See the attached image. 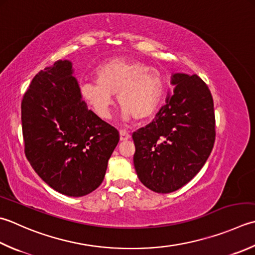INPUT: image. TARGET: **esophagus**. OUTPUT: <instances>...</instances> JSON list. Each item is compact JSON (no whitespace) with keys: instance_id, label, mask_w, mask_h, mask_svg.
Here are the masks:
<instances>
[{"instance_id":"34e87169","label":"esophagus","mask_w":255,"mask_h":255,"mask_svg":"<svg viewBox=\"0 0 255 255\" xmlns=\"http://www.w3.org/2000/svg\"><path fill=\"white\" fill-rule=\"evenodd\" d=\"M129 139H130V133L122 130L121 131V140L122 141H127V140H129Z\"/></svg>"}]
</instances>
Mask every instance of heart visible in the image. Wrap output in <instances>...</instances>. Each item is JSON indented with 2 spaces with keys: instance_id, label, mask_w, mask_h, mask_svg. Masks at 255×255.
<instances>
[{
  "instance_id": "obj_1",
  "label": "heart",
  "mask_w": 255,
  "mask_h": 255,
  "mask_svg": "<svg viewBox=\"0 0 255 255\" xmlns=\"http://www.w3.org/2000/svg\"><path fill=\"white\" fill-rule=\"evenodd\" d=\"M97 83L82 86V96L99 117H111L113 96L122 108L125 122L142 123L157 113L166 92L162 74L138 59H111L99 66Z\"/></svg>"
}]
</instances>
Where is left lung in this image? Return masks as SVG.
Wrapping results in <instances>:
<instances>
[{
    "label": "left lung",
    "mask_w": 255,
    "mask_h": 255,
    "mask_svg": "<svg viewBox=\"0 0 255 255\" xmlns=\"http://www.w3.org/2000/svg\"><path fill=\"white\" fill-rule=\"evenodd\" d=\"M173 94L146 127L132 133L139 180L158 193L176 191L201 170L216 138L213 99L198 75L173 73Z\"/></svg>",
    "instance_id": "left-lung-1"
}]
</instances>
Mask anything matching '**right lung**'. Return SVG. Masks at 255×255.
Returning a JSON list of instances; mask_svg holds the SVG:
<instances>
[{"mask_svg": "<svg viewBox=\"0 0 255 255\" xmlns=\"http://www.w3.org/2000/svg\"><path fill=\"white\" fill-rule=\"evenodd\" d=\"M21 108L25 156L43 181L68 197L101 186L119 132L87 108L71 61L35 75Z\"/></svg>", "mask_w": 255, "mask_h": 255, "instance_id": "1", "label": "right lung"}]
</instances>
